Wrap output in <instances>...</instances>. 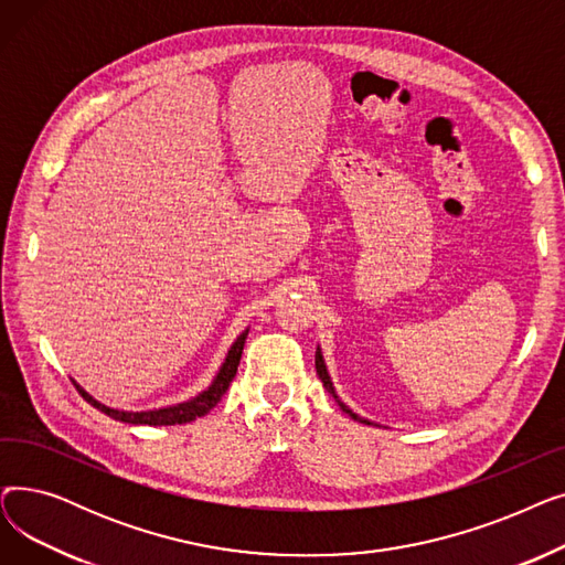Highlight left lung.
Instances as JSON below:
<instances>
[{
  "label": "left lung",
  "mask_w": 565,
  "mask_h": 565,
  "mask_svg": "<svg viewBox=\"0 0 565 565\" xmlns=\"http://www.w3.org/2000/svg\"><path fill=\"white\" fill-rule=\"evenodd\" d=\"M316 373H318V377L322 380V387L328 390L332 396H334V401L339 403V407L348 414L350 419H354V422H360V424H366V426H377V424H373V422H369V419H364V417H360L358 412H352L341 398H339V394H337V390H334V382H332V377H330V371H328V364H324V358H322V350H320V345L316 348Z\"/></svg>",
  "instance_id": "obj_1"
}]
</instances>
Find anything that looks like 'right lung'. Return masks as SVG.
<instances>
[{
	"label": "right lung",
	"instance_id": "right-lung-1",
	"mask_svg": "<svg viewBox=\"0 0 565 565\" xmlns=\"http://www.w3.org/2000/svg\"><path fill=\"white\" fill-rule=\"evenodd\" d=\"M249 328L233 341V345L228 348L226 358L217 371V375L213 377V382L207 384L203 392H199L196 396L183 401V403H173V405H164V407H153V409H118V407H109L105 403H100L98 398H94L88 394L82 384L71 377V382L75 384V390L82 394L84 401L92 403L96 409H100L107 417L116 419V422H124V424H132V426H175V424H190L199 417H205L207 412H211L220 398L226 394L228 384L233 382L235 373H237V364H241L243 358V348L247 341Z\"/></svg>",
	"mask_w": 565,
	"mask_h": 565
}]
</instances>
